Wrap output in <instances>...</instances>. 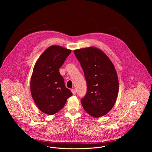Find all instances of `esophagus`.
Instances as JSON below:
<instances>
[{
    "label": "esophagus",
    "mask_w": 152,
    "mask_h": 152,
    "mask_svg": "<svg viewBox=\"0 0 152 152\" xmlns=\"http://www.w3.org/2000/svg\"><path fill=\"white\" fill-rule=\"evenodd\" d=\"M71 91H72V94H73V95L76 94V90H75V89H72Z\"/></svg>",
    "instance_id": "1"
}]
</instances>
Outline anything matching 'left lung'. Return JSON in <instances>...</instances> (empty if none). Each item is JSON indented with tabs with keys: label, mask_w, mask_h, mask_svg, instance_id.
I'll return each mask as SVG.
<instances>
[{
	"label": "left lung",
	"mask_w": 152,
	"mask_h": 152,
	"mask_svg": "<svg viewBox=\"0 0 152 152\" xmlns=\"http://www.w3.org/2000/svg\"><path fill=\"white\" fill-rule=\"evenodd\" d=\"M74 53L87 83L86 94L81 100L82 106L92 117H102L112 110L118 96V79L114 64L96 47L76 49Z\"/></svg>",
	"instance_id": "1"
}]
</instances>
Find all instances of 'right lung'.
<instances>
[{
	"label": "right lung",
	"mask_w": 152,
	"mask_h": 152,
	"mask_svg": "<svg viewBox=\"0 0 152 152\" xmlns=\"http://www.w3.org/2000/svg\"><path fill=\"white\" fill-rule=\"evenodd\" d=\"M71 52L59 46H51L34 66L30 84L31 95L38 109L48 115H53L62 109L72 96L59 72Z\"/></svg>",
	"instance_id": "right-lung-1"
}]
</instances>
